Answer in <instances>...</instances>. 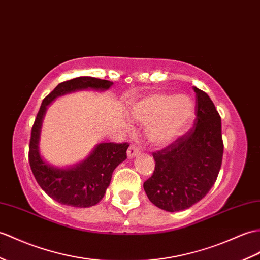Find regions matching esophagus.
I'll use <instances>...</instances> for the list:
<instances>
[{"label":"esophagus","mask_w":260,"mask_h":260,"mask_svg":"<svg viewBox=\"0 0 260 260\" xmlns=\"http://www.w3.org/2000/svg\"><path fill=\"white\" fill-rule=\"evenodd\" d=\"M138 153H140V150H138L136 145H135V144H131L128 149H127V157H128V158H133V157H134V156H136Z\"/></svg>","instance_id":"34e87169"}]
</instances>
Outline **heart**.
<instances>
[{
    "label": "heart",
    "instance_id": "heart-1",
    "mask_svg": "<svg viewBox=\"0 0 260 260\" xmlns=\"http://www.w3.org/2000/svg\"><path fill=\"white\" fill-rule=\"evenodd\" d=\"M132 116L136 122L150 124L147 136L156 146H166L188 128L195 116V104L187 95L156 92L135 103Z\"/></svg>",
    "mask_w": 260,
    "mask_h": 260
}]
</instances>
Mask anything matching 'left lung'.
I'll use <instances>...</instances> for the list:
<instances>
[{
  "label": "left lung",
  "mask_w": 260,
  "mask_h": 260,
  "mask_svg": "<svg viewBox=\"0 0 260 260\" xmlns=\"http://www.w3.org/2000/svg\"><path fill=\"white\" fill-rule=\"evenodd\" d=\"M194 126L168 146L153 153L155 170L144 189L155 206L166 212L189 208L206 196L221 166V119L209 96L194 87Z\"/></svg>",
  "instance_id": "1"
}]
</instances>
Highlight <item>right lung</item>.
<instances>
[{"mask_svg": "<svg viewBox=\"0 0 260 260\" xmlns=\"http://www.w3.org/2000/svg\"><path fill=\"white\" fill-rule=\"evenodd\" d=\"M113 82L90 76H81L59 83L42 102L31 132L28 161L32 173L41 188L59 204L73 207H90L104 197L111 183L114 170L127 158L128 143H102L88 157L71 168H56L41 157L39 150L40 132L46 106L57 96L81 89L104 90Z\"/></svg>", "mask_w": 260, "mask_h": 260, "instance_id": "1", "label": "right lung"}]
</instances>
